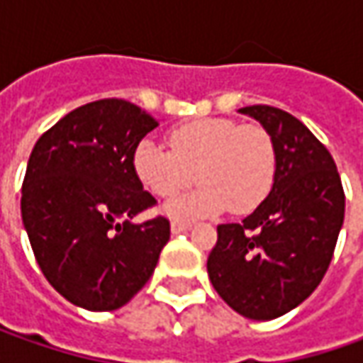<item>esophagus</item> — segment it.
I'll return each mask as SVG.
<instances>
[{
  "instance_id": "esophagus-1",
  "label": "esophagus",
  "mask_w": 363,
  "mask_h": 363,
  "mask_svg": "<svg viewBox=\"0 0 363 363\" xmlns=\"http://www.w3.org/2000/svg\"><path fill=\"white\" fill-rule=\"evenodd\" d=\"M191 228V222H186V220H172V232L174 234H179V232H186Z\"/></svg>"
}]
</instances>
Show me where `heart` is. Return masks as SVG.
<instances>
[{
	"mask_svg": "<svg viewBox=\"0 0 363 363\" xmlns=\"http://www.w3.org/2000/svg\"><path fill=\"white\" fill-rule=\"evenodd\" d=\"M167 147L139 141L133 169L157 198H174L196 179L200 186L165 210L175 218L216 214L230 208L246 214L267 200L277 177V149L271 133L257 123L196 119L167 133Z\"/></svg>",
	"mask_w": 363,
	"mask_h": 363,
	"instance_id": "heart-1",
	"label": "heart"
}]
</instances>
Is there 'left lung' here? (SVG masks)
Listing matches in <instances>:
<instances>
[{
    "instance_id": "8db88e82",
    "label": "left lung",
    "mask_w": 363,
    "mask_h": 363,
    "mask_svg": "<svg viewBox=\"0 0 363 363\" xmlns=\"http://www.w3.org/2000/svg\"><path fill=\"white\" fill-rule=\"evenodd\" d=\"M271 133L277 177L271 194L240 224H220L208 257L216 293L236 313L269 321L289 313L325 277L345 214L335 161L286 111L240 108Z\"/></svg>"
}]
</instances>
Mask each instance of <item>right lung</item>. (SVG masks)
<instances>
[{
	"label": "right lung",
	"instance_id": "1",
	"mask_svg": "<svg viewBox=\"0 0 363 363\" xmlns=\"http://www.w3.org/2000/svg\"><path fill=\"white\" fill-rule=\"evenodd\" d=\"M160 123L123 99L82 105L35 141L21 186L34 257L64 299L115 311L145 286L169 220L133 218L155 206L133 169L137 143Z\"/></svg>",
	"mask_w": 363,
	"mask_h": 363
}]
</instances>
